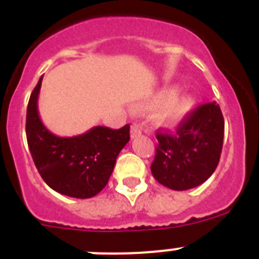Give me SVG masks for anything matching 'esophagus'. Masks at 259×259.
<instances>
[{
	"label": "esophagus",
	"instance_id": "esophagus-1",
	"mask_svg": "<svg viewBox=\"0 0 259 259\" xmlns=\"http://www.w3.org/2000/svg\"><path fill=\"white\" fill-rule=\"evenodd\" d=\"M141 136V127L139 124H134L131 127V139Z\"/></svg>",
	"mask_w": 259,
	"mask_h": 259
}]
</instances>
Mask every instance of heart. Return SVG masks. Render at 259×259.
Instances as JSON below:
<instances>
[{
	"instance_id": "b5f03b06",
	"label": "heart",
	"mask_w": 259,
	"mask_h": 259,
	"mask_svg": "<svg viewBox=\"0 0 259 259\" xmlns=\"http://www.w3.org/2000/svg\"><path fill=\"white\" fill-rule=\"evenodd\" d=\"M176 91L174 88L162 89L149 100L140 104L136 107L140 113H149L155 111L154 122L155 124L167 130H174L179 127L189 114L193 111L196 100L192 95H175Z\"/></svg>"
}]
</instances>
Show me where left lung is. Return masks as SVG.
<instances>
[{
    "label": "left lung",
    "mask_w": 259,
    "mask_h": 259,
    "mask_svg": "<svg viewBox=\"0 0 259 259\" xmlns=\"http://www.w3.org/2000/svg\"><path fill=\"white\" fill-rule=\"evenodd\" d=\"M224 119L217 102L198 106L178 127L175 135L157 132V153L152 170L159 184L187 191L206 182L221 158Z\"/></svg>",
    "instance_id": "8db88e82"
}]
</instances>
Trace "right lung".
<instances>
[{
	"mask_svg": "<svg viewBox=\"0 0 259 259\" xmlns=\"http://www.w3.org/2000/svg\"><path fill=\"white\" fill-rule=\"evenodd\" d=\"M42 76L29 97L26 134L38 174L50 188L74 198H91L105 188L119 153L130 141V125L97 127L72 137L50 132L38 115Z\"/></svg>",
	"mask_w": 259,
	"mask_h": 259,
	"instance_id": "add662e5",
	"label": "right lung"
}]
</instances>
